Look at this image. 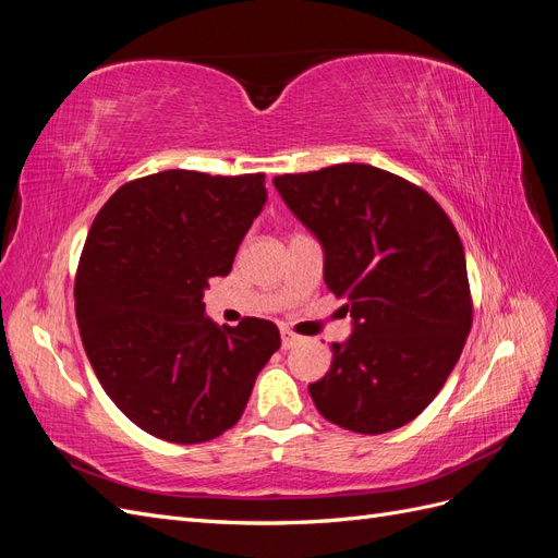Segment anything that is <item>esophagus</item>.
I'll return each instance as SVG.
<instances>
[{"label": "esophagus", "instance_id": "34e87169", "mask_svg": "<svg viewBox=\"0 0 558 558\" xmlns=\"http://www.w3.org/2000/svg\"><path fill=\"white\" fill-rule=\"evenodd\" d=\"M300 342H302L300 335L291 332L289 328H281V347H283V349H293V347H298Z\"/></svg>", "mask_w": 558, "mask_h": 558}]
</instances>
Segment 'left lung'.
I'll return each instance as SVG.
<instances>
[{
  "label": "left lung",
  "instance_id": "8db88e82",
  "mask_svg": "<svg viewBox=\"0 0 558 558\" xmlns=\"http://www.w3.org/2000/svg\"><path fill=\"white\" fill-rule=\"evenodd\" d=\"M324 246V279L353 318L310 396L330 424L379 435L440 393L472 326L465 253L445 209L418 185L361 162L275 177Z\"/></svg>",
  "mask_w": 558,
  "mask_h": 558
}]
</instances>
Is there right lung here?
I'll use <instances>...</instances> for the list:
<instances>
[{"instance_id": "add662e5", "label": "right lung", "mask_w": 558, "mask_h": 558, "mask_svg": "<svg viewBox=\"0 0 558 558\" xmlns=\"http://www.w3.org/2000/svg\"><path fill=\"white\" fill-rule=\"evenodd\" d=\"M265 199V174L167 170L121 185L90 226L74 283L83 349L116 408L160 440L232 428L281 347L272 320L221 328L202 302Z\"/></svg>"}]
</instances>
